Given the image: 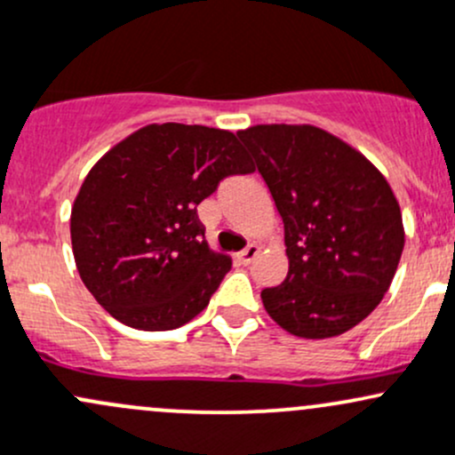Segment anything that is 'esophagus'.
Masks as SVG:
<instances>
[{
	"mask_svg": "<svg viewBox=\"0 0 455 455\" xmlns=\"http://www.w3.org/2000/svg\"><path fill=\"white\" fill-rule=\"evenodd\" d=\"M257 255H259V246H257V243H251V246H246L240 255H237V261L243 266H248Z\"/></svg>",
	"mask_w": 455,
	"mask_h": 455,
	"instance_id": "34e87169",
	"label": "esophagus"
}]
</instances>
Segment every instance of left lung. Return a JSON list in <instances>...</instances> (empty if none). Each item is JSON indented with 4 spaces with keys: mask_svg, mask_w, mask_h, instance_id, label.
Listing matches in <instances>:
<instances>
[{
    "mask_svg": "<svg viewBox=\"0 0 455 455\" xmlns=\"http://www.w3.org/2000/svg\"><path fill=\"white\" fill-rule=\"evenodd\" d=\"M237 137L283 220L290 267L261 291L266 312L291 336H340L381 303L399 266L395 191L360 150L312 124H257Z\"/></svg>",
    "mask_w": 455,
    "mask_h": 455,
    "instance_id": "left-lung-1",
    "label": "left lung"
}]
</instances>
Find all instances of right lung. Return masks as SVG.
<instances>
[{"label": "right lung", "mask_w": 455, "mask_h": 455, "mask_svg": "<svg viewBox=\"0 0 455 455\" xmlns=\"http://www.w3.org/2000/svg\"><path fill=\"white\" fill-rule=\"evenodd\" d=\"M252 170L231 131L198 124H148L113 146L71 207L76 267L93 299L141 331L196 318L231 270L196 207L224 176Z\"/></svg>", "instance_id": "1"}]
</instances>
